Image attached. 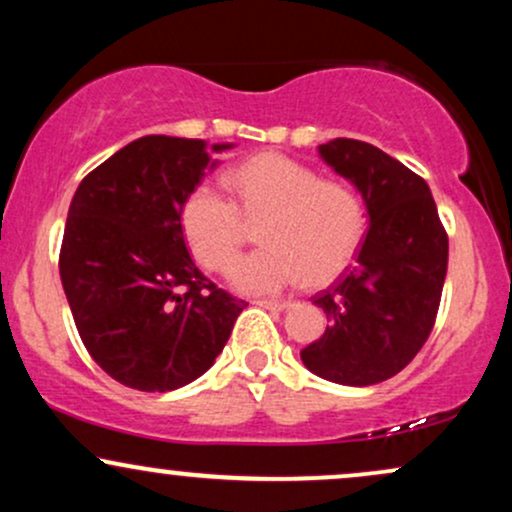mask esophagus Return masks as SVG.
Returning <instances> with one entry per match:
<instances>
[{
	"label": "esophagus",
	"instance_id": "esophagus-1",
	"mask_svg": "<svg viewBox=\"0 0 512 512\" xmlns=\"http://www.w3.org/2000/svg\"><path fill=\"white\" fill-rule=\"evenodd\" d=\"M257 305H262V308H269V310H289L291 308V301H276V298H260V301H255Z\"/></svg>",
	"mask_w": 512,
	"mask_h": 512
}]
</instances>
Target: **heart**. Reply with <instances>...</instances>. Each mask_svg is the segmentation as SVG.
<instances>
[{
  "label": "heart",
  "instance_id": "1",
  "mask_svg": "<svg viewBox=\"0 0 512 512\" xmlns=\"http://www.w3.org/2000/svg\"><path fill=\"white\" fill-rule=\"evenodd\" d=\"M236 202L221 190L197 185L180 211L192 255L211 272L236 260L245 220L260 223L264 248L231 269L233 284L248 293H274L298 284H325L349 267L363 233L366 209L342 180L320 178L313 168L284 154L252 156L228 178Z\"/></svg>",
  "mask_w": 512,
  "mask_h": 512
}]
</instances>
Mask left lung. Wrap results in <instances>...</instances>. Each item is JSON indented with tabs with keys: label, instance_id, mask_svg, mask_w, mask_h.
Wrapping results in <instances>:
<instances>
[{
	"label": "left lung",
	"instance_id": "1",
	"mask_svg": "<svg viewBox=\"0 0 512 512\" xmlns=\"http://www.w3.org/2000/svg\"><path fill=\"white\" fill-rule=\"evenodd\" d=\"M317 149L358 187L370 228L354 267L313 298L330 327L301 358L332 383H383L419 354L436 325L448 233L426 180L397 158L344 137Z\"/></svg>",
	"mask_w": 512,
	"mask_h": 512
}]
</instances>
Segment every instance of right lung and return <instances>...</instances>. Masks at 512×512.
I'll return each instance as SVG.
<instances>
[{
    "instance_id": "right-lung-1",
    "label": "right lung",
    "mask_w": 512,
    "mask_h": 512,
    "mask_svg": "<svg viewBox=\"0 0 512 512\" xmlns=\"http://www.w3.org/2000/svg\"><path fill=\"white\" fill-rule=\"evenodd\" d=\"M209 166L202 139L149 134L93 168L69 204L60 276L76 330L134 390L207 373L248 305L199 272L182 236V202Z\"/></svg>"
}]
</instances>
